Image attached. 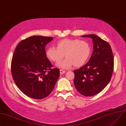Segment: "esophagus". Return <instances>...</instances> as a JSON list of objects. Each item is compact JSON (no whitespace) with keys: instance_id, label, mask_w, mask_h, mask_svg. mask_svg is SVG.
Returning <instances> with one entry per match:
<instances>
[{"instance_id":"1","label":"esophagus","mask_w":126,"mask_h":126,"mask_svg":"<svg viewBox=\"0 0 126 126\" xmlns=\"http://www.w3.org/2000/svg\"><path fill=\"white\" fill-rule=\"evenodd\" d=\"M60 74H64V73H65V71H64V70H62V69H61V70H60Z\"/></svg>"}]
</instances>
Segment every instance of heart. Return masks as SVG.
Here are the masks:
<instances>
[{
  "label": "heart",
  "mask_w": 126,
  "mask_h": 126,
  "mask_svg": "<svg viewBox=\"0 0 126 126\" xmlns=\"http://www.w3.org/2000/svg\"><path fill=\"white\" fill-rule=\"evenodd\" d=\"M91 53L89 44L78 39H64L56 43V48H49L46 52L47 58L50 60L58 62L64 57L66 58L62 62L56 63L57 67L62 69H69L74 65L80 67L88 60Z\"/></svg>",
  "instance_id": "heart-1"
}]
</instances>
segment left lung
I'll return each mask as SVG.
<instances>
[{
    "mask_svg": "<svg viewBox=\"0 0 126 126\" xmlns=\"http://www.w3.org/2000/svg\"><path fill=\"white\" fill-rule=\"evenodd\" d=\"M90 38L93 53L88 62L74 70V84L78 92L85 96L97 94L110 80L113 68V57L110 44L95 35L82 36Z\"/></svg>",
    "mask_w": 126,
    "mask_h": 126,
    "instance_id": "1",
    "label": "left lung"
}]
</instances>
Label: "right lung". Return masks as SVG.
I'll use <instances>...</instances> for the list:
<instances>
[{
	"label": "right lung",
	"mask_w": 126,
	"mask_h": 126,
	"mask_svg": "<svg viewBox=\"0 0 126 126\" xmlns=\"http://www.w3.org/2000/svg\"><path fill=\"white\" fill-rule=\"evenodd\" d=\"M52 37L33 36L17 45L11 64L13 78L18 88L33 99L48 96L60 76L58 68L47 58L45 47Z\"/></svg>",
	"instance_id": "add662e5"
}]
</instances>
